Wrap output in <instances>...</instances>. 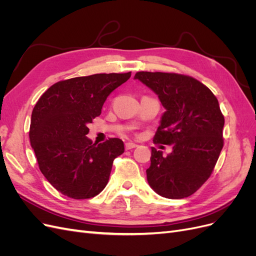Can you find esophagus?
Returning <instances> with one entry per match:
<instances>
[{
	"label": "esophagus",
	"instance_id": "obj_1",
	"mask_svg": "<svg viewBox=\"0 0 256 256\" xmlns=\"http://www.w3.org/2000/svg\"><path fill=\"white\" fill-rule=\"evenodd\" d=\"M138 145L136 144H134V143H132V142H127L126 144H125V148L127 150H132V148H136Z\"/></svg>",
	"mask_w": 256,
	"mask_h": 256
}]
</instances>
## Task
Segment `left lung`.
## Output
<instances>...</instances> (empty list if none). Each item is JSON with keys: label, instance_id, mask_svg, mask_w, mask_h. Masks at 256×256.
<instances>
[{"label": "left lung", "instance_id": "left-lung-1", "mask_svg": "<svg viewBox=\"0 0 256 256\" xmlns=\"http://www.w3.org/2000/svg\"><path fill=\"white\" fill-rule=\"evenodd\" d=\"M134 79L150 88L166 109L154 141L173 146L166 157L152 147L147 182L164 198L190 196L210 176L222 150L224 118L218 99L188 76L140 72Z\"/></svg>", "mask_w": 256, "mask_h": 256}]
</instances>
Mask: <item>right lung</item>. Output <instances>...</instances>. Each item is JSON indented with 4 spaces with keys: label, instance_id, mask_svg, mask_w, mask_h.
Segmentation results:
<instances>
[{
    "label": "right lung",
    "instance_id": "right-lung-1",
    "mask_svg": "<svg viewBox=\"0 0 256 256\" xmlns=\"http://www.w3.org/2000/svg\"><path fill=\"white\" fill-rule=\"evenodd\" d=\"M127 74H96L60 81L35 104L30 141L47 180L68 198L99 194L109 182L113 160L125 150L118 138L98 145L88 127L102 114L106 97L125 83Z\"/></svg>",
    "mask_w": 256,
    "mask_h": 256
}]
</instances>
